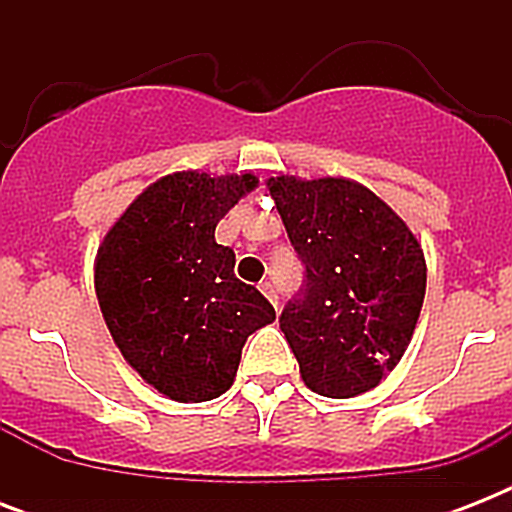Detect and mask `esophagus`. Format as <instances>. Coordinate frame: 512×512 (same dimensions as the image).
Listing matches in <instances>:
<instances>
[{"label": "esophagus", "instance_id": "esophagus-1", "mask_svg": "<svg viewBox=\"0 0 512 512\" xmlns=\"http://www.w3.org/2000/svg\"><path fill=\"white\" fill-rule=\"evenodd\" d=\"M260 292L268 297V303H271L273 308H279V295H276V289H273L271 281H263V284H260Z\"/></svg>", "mask_w": 512, "mask_h": 512}]
</instances>
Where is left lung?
Wrapping results in <instances>:
<instances>
[{
  "label": "left lung",
  "mask_w": 512,
  "mask_h": 512,
  "mask_svg": "<svg viewBox=\"0 0 512 512\" xmlns=\"http://www.w3.org/2000/svg\"><path fill=\"white\" fill-rule=\"evenodd\" d=\"M292 247L305 263L303 295L281 332L313 393L353 398L380 385L412 342L428 265L412 228L348 177H268Z\"/></svg>",
  "instance_id": "8db88e82"
}]
</instances>
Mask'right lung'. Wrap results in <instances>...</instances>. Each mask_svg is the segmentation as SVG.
I'll return each mask as SVG.
<instances>
[{"label":"right lung","mask_w":512,"mask_h":512,"mask_svg":"<svg viewBox=\"0 0 512 512\" xmlns=\"http://www.w3.org/2000/svg\"><path fill=\"white\" fill-rule=\"evenodd\" d=\"M257 177L172 172L151 183L103 236L95 295L124 361L162 396L199 404L236 380L241 348L276 311L236 279L215 228Z\"/></svg>","instance_id":"add662e5"}]
</instances>
